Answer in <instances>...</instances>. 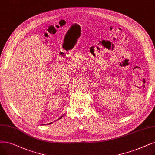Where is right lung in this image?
Listing matches in <instances>:
<instances>
[{"instance_id":"right-lung-1","label":"right lung","mask_w":155,"mask_h":155,"mask_svg":"<svg viewBox=\"0 0 155 155\" xmlns=\"http://www.w3.org/2000/svg\"><path fill=\"white\" fill-rule=\"evenodd\" d=\"M62 117H63V116H62V117H60L59 118H58V120H59V119H61V118ZM52 124V122H51V123H49V124H48V125H49V124Z\"/></svg>"}]
</instances>
